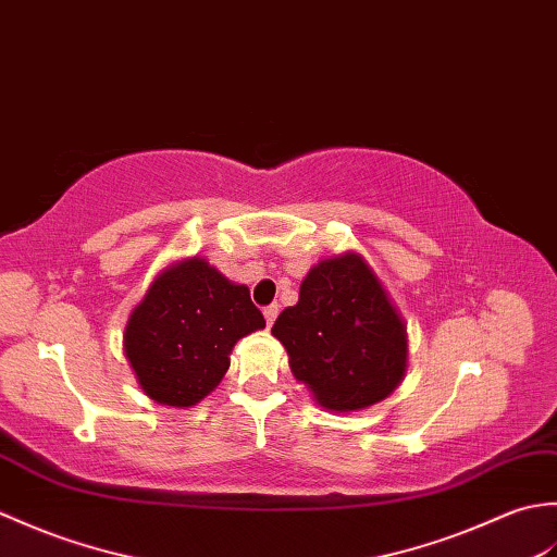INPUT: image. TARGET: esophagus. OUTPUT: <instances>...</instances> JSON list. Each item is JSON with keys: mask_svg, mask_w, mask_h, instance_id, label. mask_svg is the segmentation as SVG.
<instances>
[{"mask_svg": "<svg viewBox=\"0 0 557 557\" xmlns=\"http://www.w3.org/2000/svg\"><path fill=\"white\" fill-rule=\"evenodd\" d=\"M278 317V305H269L264 307V319H267V326H271Z\"/></svg>", "mask_w": 557, "mask_h": 557, "instance_id": "34e87169", "label": "esophagus"}]
</instances>
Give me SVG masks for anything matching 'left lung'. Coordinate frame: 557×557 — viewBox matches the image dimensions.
<instances>
[{
	"label": "left lung",
	"instance_id": "1",
	"mask_svg": "<svg viewBox=\"0 0 557 557\" xmlns=\"http://www.w3.org/2000/svg\"><path fill=\"white\" fill-rule=\"evenodd\" d=\"M271 333L321 407L352 412L386 398L405 374V324L355 252L319 262Z\"/></svg>",
	"mask_w": 557,
	"mask_h": 557
}]
</instances>
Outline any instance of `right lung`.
<instances>
[{
    "label": "right lung",
    "instance_id": "right-lung-1",
    "mask_svg": "<svg viewBox=\"0 0 557 557\" xmlns=\"http://www.w3.org/2000/svg\"><path fill=\"white\" fill-rule=\"evenodd\" d=\"M257 329L264 317L247 286L193 257L159 274L133 310L126 357L152 400L190 407L219 386L233 345Z\"/></svg>",
    "mask_w": 557,
    "mask_h": 557
}]
</instances>
